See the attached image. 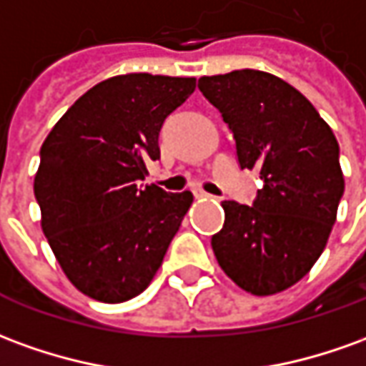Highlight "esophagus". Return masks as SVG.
Instances as JSON below:
<instances>
[{
  "label": "esophagus",
  "mask_w": 366,
  "mask_h": 366,
  "mask_svg": "<svg viewBox=\"0 0 366 366\" xmlns=\"http://www.w3.org/2000/svg\"><path fill=\"white\" fill-rule=\"evenodd\" d=\"M194 198H196V200H208L212 196H209L208 192L202 190V188H196V190H194Z\"/></svg>",
  "instance_id": "esophagus-1"
}]
</instances>
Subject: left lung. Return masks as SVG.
Wrapping results in <instances>:
<instances>
[{"mask_svg":"<svg viewBox=\"0 0 366 366\" xmlns=\"http://www.w3.org/2000/svg\"><path fill=\"white\" fill-rule=\"evenodd\" d=\"M198 86L234 132L239 166L263 180L254 206L222 202L212 249L237 287L275 295L325 249L345 190L339 144L315 107L272 73L242 69L202 76Z\"/></svg>","mask_w":366,"mask_h":366,"instance_id":"1","label":"left lung"}]
</instances>
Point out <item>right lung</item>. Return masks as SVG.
<instances>
[{
    "instance_id": "1",
    "label": "right lung",
    "mask_w": 366,
    "mask_h": 366,
    "mask_svg": "<svg viewBox=\"0 0 366 366\" xmlns=\"http://www.w3.org/2000/svg\"><path fill=\"white\" fill-rule=\"evenodd\" d=\"M194 89V76H111L76 99L41 147V227L67 280L91 299L122 303L147 290L190 209L188 190L137 182L160 158L166 117Z\"/></svg>"
}]
</instances>
